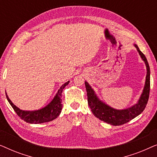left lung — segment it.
Segmentation results:
<instances>
[{
  "instance_id": "left-lung-1",
  "label": "left lung",
  "mask_w": 157,
  "mask_h": 157,
  "mask_svg": "<svg viewBox=\"0 0 157 157\" xmlns=\"http://www.w3.org/2000/svg\"><path fill=\"white\" fill-rule=\"evenodd\" d=\"M141 59L144 61L147 66V76H146L145 85L144 87L142 94H141L140 98L136 104L128 109H115L109 105L105 104L98 98L95 91L92 89L89 83L85 81L86 89L87 91L88 104L93 113V114L101 121L106 122L107 124L113 126H119L127 123L131 120L134 119L137 116L141 114L147 106L150 91V68L148 63L147 59L144 54L139 50L137 45L134 44Z\"/></svg>"
}]
</instances>
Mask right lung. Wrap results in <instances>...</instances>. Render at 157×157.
I'll return each instance as SVG.
<instances>
[{
  "label": "right lung",
  "instance_id": "obj_1",
  "mask_svg": "<svg viewBox=\"0 0 157 157\" xmlns=\"http://www.w3.org/2000/svg\"><path fill=\"white\" fill-rule=\"evenodd\" d=\"M69 81L66 82L60 87L57 94H56L53 100L45 106L44 108L40 109L39 110L36 111H23L18 108L16 105L13 104V102L9 99L8 96L6 94V98L11 105L13 109L16 111L17 114L21 119L25 121L27 123L30 124H42L46 123L53 119H56L61 112L63 105L61 104V94L64 88L68 84Z\"/></svg>",
  "mask_w": 157,
  "mask_h": 157
}]
</instances>
